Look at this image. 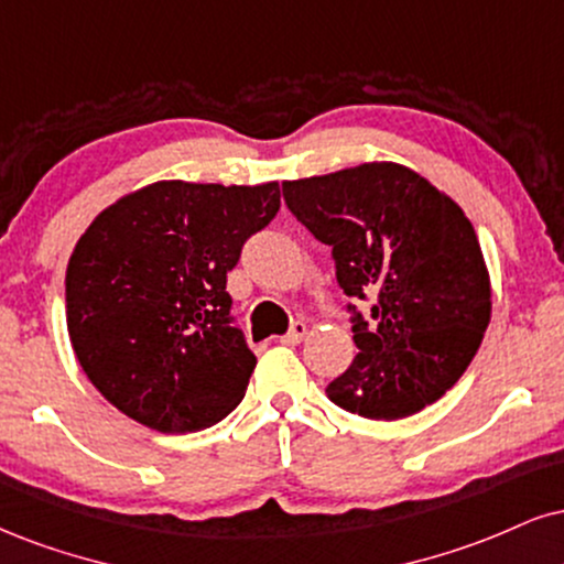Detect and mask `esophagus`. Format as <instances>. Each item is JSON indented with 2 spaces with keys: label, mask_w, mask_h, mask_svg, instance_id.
<instances>
[{
  "label": "esophagus",
  "mask_w": 564,
  "mask_h": 564,
  "mask_svg": "<svg viewBox=\"0 0 564 564\" xmlns=\"http://www.w3.org/2000/svg\"><path fill=\"white\" fill-rule=\"evenodd\" d=\"M307 330H310L307 323H302V321L291 323L289 334L281 336V341H283V344H291V347H294V344H302V341H304V336H307Z\"/></svg>",
  "instance_id": "1"
}]
</instances>
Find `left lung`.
Listing matches in <instances>:
<instances>
[{"label":"left lung","instance_id":"8db88e82","mask_svg":"<svg viewBox=\"0 0 564 564\" xmlns=\"http://www.w3.org/2000/svg\"><path fill=\"white\" fill-rule=\"evenodd\" d=\"M296 220L330 247L355 312L357 357L325 386L330 402L370 420L415 415L473 362L491 321V281L463 207L397 162H365L283 181Z\"/></svg>","mask_w":564,"mask_h":564}]
</instances>
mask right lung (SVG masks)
<instances>
[{
	"label": "right lung",
	"mask_w": 564,
	"mask_h": 564,
	"mask_svg": "<svg viewBox=\"0 0 564 564\" xmlns=\"http://www.w3.org/2000/svg\"><path fill=\"white\" fill-rule=\"evenodd\" d=\"M281 207L260 186L158 181L94 217L65 273L73 351L123 415L160 433L220 423L257 357L230 317L228 270Z\"/></svg>",
	"instance_id": "1"
}]
</instances>
